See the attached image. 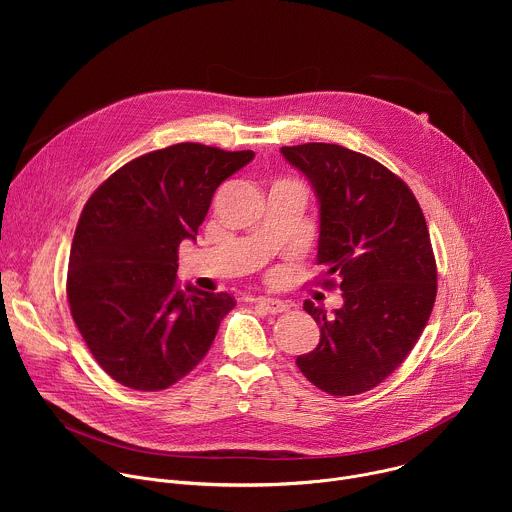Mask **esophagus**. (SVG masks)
<instances>
[{"mask_svg":"<svg viewBox=\"0 0 512 512\" xmlns=\"http://www.w3.org/2000/svg\"><path fill=\"white\" fill-rule=\"evenodd\" d=\"M257 306L265 312V314H283L289 310L287 302H281V300H273V298H257Z\"/></svg>","mask_w":512,"mask_h":512,"instance_id":"obj_1","label":"esophagus"}]
</instances>
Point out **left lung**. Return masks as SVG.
I'll return each mask as SVG.
<instances>
[{
	"label": "left lung",
	"mask_w": 512,
	"mask_h": 512,
	"mask_svg": "<svg viewBox=\"0 0 512 512\" xmlns=\"http://www.w3.org/2000/svg\"><path fill=\"white\" fill-rule=\"evenodd\" d=\"M281 154L316 190L322 285L344 296L334 316L304 302L320 344L296 364L328 395H360L399 367L431 316L437 267L425 216L411 188L369 156L336 143L285 145Z\"/></svg>",
	"instance_id": "obj_1"
}]
</instances>
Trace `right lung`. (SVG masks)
<instances>
[{
    "label": "right lung",
    "mask_w": 512,
    "mask_h": 512,
    "mask_svg": "<svg viewBox=\"0 0 512 512\" xmlns=\"http://www.w3.org/2000/svg\"><path fill=\"white\" fill-rule=\"evenodd\" d=\"M176 143L113 172L87 200L68 259L72 320L99 367L123 387L162 391L206 356L231 294L178 283V247L194 239L214 190L253 160Z\"/></svg>",
    "instance_id": "add662e5"
}]
</instances>
